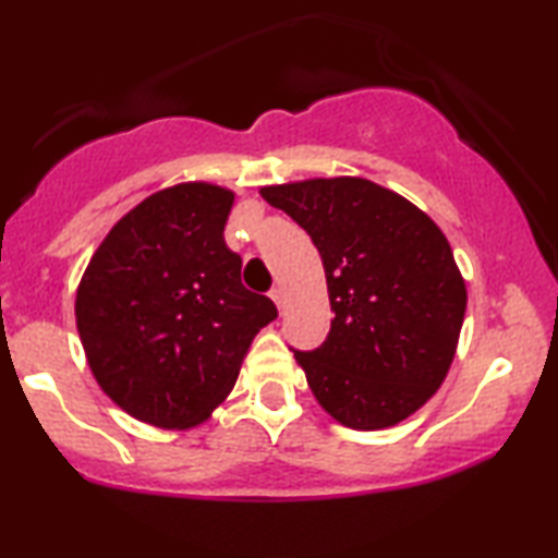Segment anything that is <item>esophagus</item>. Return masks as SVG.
Wrapping results in <instances>:
<instances>
[{"instance_id":"1","label":"esophagus","mask_w":558,"mask_h":558,"mask_svg":"<svg viewBox=\"0 0 558 558\" xmlns=\"http://www.w3.org/2000/svg\"><path fill=\"white\" fill-rule=\"evenodd\" d=\"M271 300H274V304H277V307H279V312L284 310V292H281L279 287L271 289Z\"/></svg>"}]
</instances>
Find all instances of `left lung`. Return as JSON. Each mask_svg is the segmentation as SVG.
Wrapping results in <instances>:
<instances>
[{"mask_svg":"<svg viewBox=\"0 0 558 558\" xmlns=\"http://www.w3.org/2000/svg\"><path fill=\"white\" fill-rule=\"evenodd\" d=\"M310 233L335 312L317 350H294L327 414L361 432L403 422L437 393L454 361L468 289L439 226L363 178L262 187Z\"/></svg>","mask_w":558,"mask_h":558,"instance_id":"1","label":"left lung"}]
</instances>
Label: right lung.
Segmentation results:
<instances>
[{
  "label": "right lung",
  "instance_id": "add662e5",
  "mask_svg": "<svg viewBox=\"0 0 558 558\" xmlns=\"http://www.w3.org/2000/svg\"><path fill=\"white\" fill-rule=\"evenodd\" d=\"M233 193L159 190L111 228L83 271L75 325L109 399L159 429L203 424L231 393L256 332L277 319L226 246Z\"/></svg>",
  "mask_w": 558,
  "mask_h": 558
}]
</instances>
